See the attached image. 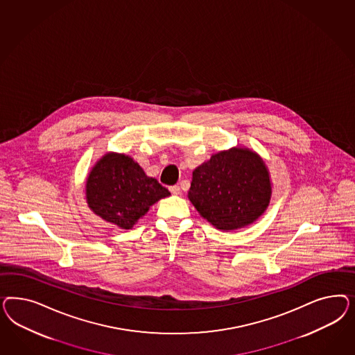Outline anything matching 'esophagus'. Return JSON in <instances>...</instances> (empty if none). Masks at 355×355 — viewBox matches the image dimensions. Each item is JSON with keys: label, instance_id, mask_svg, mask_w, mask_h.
<instances>
[{"label": "esophagus", "instance_id": "1", "mask_svg": "<svg viewBox=\"0 0 355 355\" xmlns=\"http://www.w3.org/2000/svg\"><path fill=\"white\" fill-rule=\"evenodd\" d=\"M169 190H171V193H172L173 195H180V193H181V187H180L178 184H175V186H172V187H171Z\"/></svg>", "mask_w": 355, "mask_h": 355}]
</instances>
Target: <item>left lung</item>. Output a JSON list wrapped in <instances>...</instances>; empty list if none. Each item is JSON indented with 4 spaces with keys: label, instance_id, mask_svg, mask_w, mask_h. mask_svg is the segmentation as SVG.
Wrapping results in <instances>:
<instances>
[{
    "label": "left lung",
    "instance_id": "1",
    "mask_svg": "<svg viewBox=\"0 0 355 355\" xmlns=\"http://www.w3.org/2000/svg\"><path fill=\"white\" fill-rule=\"evenodd\" d=\"M187 198L211 225L232 232L251 225L267 211L270 174L255 150H220L193 171Z\"/></svg>",
    "mask_w": 355,
    "mask_h": 355
}]
</instances>
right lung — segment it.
Returning a JSON list of instances; mask_svg holds the SVG:
<instances>
[{
	"mask_svg": "<svg viewBox=\"0 0 355 355\" xmlns=\"http://www.w3.org/2000/svg\"><path fill=\"white\" fill-rule=\"evenodd\" d=\"M171 193L148 177L139 164L125 153L107 152L88 173L86 200L104 221L130 230L155 205Z\"/></svg>",
	"mask_w": 355,
	"mask_h": 355,
	"instance_id": "right-lung-1",
	"label": "right lung"
}]
</instances>
